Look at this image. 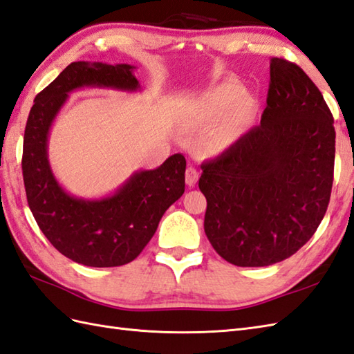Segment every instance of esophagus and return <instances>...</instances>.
Masks as SVG:
<instances>
[{
    "label": "esophagus",
    "mask_w": 354,
    "mask_h": 354,
    "mask_svg": "<svg viewBox=\"0 0 354 354\" xmlns=\"http://www.w3.org/2000/svg\"><path fill=\"white\" fill-rule=\"evenodd\" d=\"M197 179H199V171H197L194 167H188L187 171H185V183L187 185L190 187H194Z\"/></svg>",
    "instance_id": "obj_1"
}]
</instances>
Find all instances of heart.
I'll return each mask as SVG.
<instances>
[{"label":"heart","instance_id":"heart-1","mask_svg":"<svg viewBox=\"0 0 354 354\" xmlns=\"http://www.w3.org/2000/svg\"><path fill=\"white\" fill-rule=\"evenodd\" d=\"M245 90L243 86L223 83L208 90L192 105L190 114H188L192 125L201 129L214 128L207 137L209 151H226L240 140L250 125L254 114V101L243 100L241 102Z\"/></svg>","mask_w":354,"mask_h":354}]
</instances>
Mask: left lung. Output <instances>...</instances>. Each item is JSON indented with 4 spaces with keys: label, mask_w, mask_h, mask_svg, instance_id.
Masks as SVG:
<instances>
[{
    "label": "left lung",
    "mask_w": 354,
    "mask_h": 354,
    "mask_svg": "<svg viewBox=\"0 0 354 354\" xmlns=\"http://www.w3.org/2000/svg\"><path fill=\"white\" fill-rule=\"evenodd\" d=\"M333 166V116L322 92L297 64L273 57L261 123L201 166L211 245L238 267L290 258L322 223Z\"/></svg>",
    "instance_id": "1"
}]
</instances>
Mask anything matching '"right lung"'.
Instances as JSON below:
<instances>
[{
  "instance_id": "1",
  "label": "right lung",
  "mask_w": 354,
  "mask_h": 354,
  "mask_svg": "<svg viewBox=\"0 0 354 354\" xmlns=\"http://www.w3.org/2000/svg\"><path fill=\"white\" fill-rule=\"evenodd\" d=\"M131 64L73 62L40 92L24 134L22 175L28 207L40 231L66 258L87 267L134 261L160 220L185 190V158L175 153L153 170H138L111 196L81 199L57 183L48 160V136L71 92L83 87L140 88Z\"/></svg>"
}]
</instances>
